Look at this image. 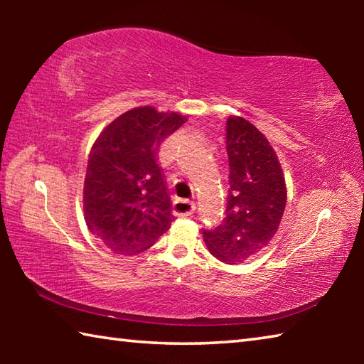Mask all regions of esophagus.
Instances as JSON below:
<instances>
[{"label": "esophagus", "mask_w": 364, "mask_h": 364, "mask_svg": "<svg viewBox=\"0 0 364 364\" xmlns=\"http://www.w3.org/2000/svg\"><path fill=\"white\" fill-rule=\"evenodd\" d=\"M196 210V204L186 199H178L173 204V213L178 215V217H189L191 213H194Z\"/></svg>", "instance_id": "esophagus-1"}]
</instances>
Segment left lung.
<instances>
[{
  "label": "left lung",
  "instance_id": "left-lung-1",
  "mask_svg": "<svg viewBox=\"0 0 364 364\" xmlns=\"http://www.w3.org/2000/svg\"><path fill=\"white\" fill-rule=\"evenodd\" d=\"M230 196L226 218L204 242L217 260L237 264L267 247L286 210L287 188L278 156L267 136L244 117L226 122Z\"/></svg>",
  "mask_w": 364,
  "mask_h": 364
}]
</instances>
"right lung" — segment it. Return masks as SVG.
Listing matches in <instances>:
<instances>
[{
  "label": "right lung",
  "mask_w": 364,
  "mask_h": 364,
  "mask_svg": "<svg viewBox=\"0 0 364 364\" xmlns=\"http://www.w3.org/2000/svg\"><path fill=\"white\" fill-rule=\"evenodd\" d=\"M186 120L152 106L134 107L110 122L91 147L85 221L115 254L138 255L170 230L173 215L157 152Z\"/></svg>",
  "instance_id": "add662e5"
}]
</instances>
